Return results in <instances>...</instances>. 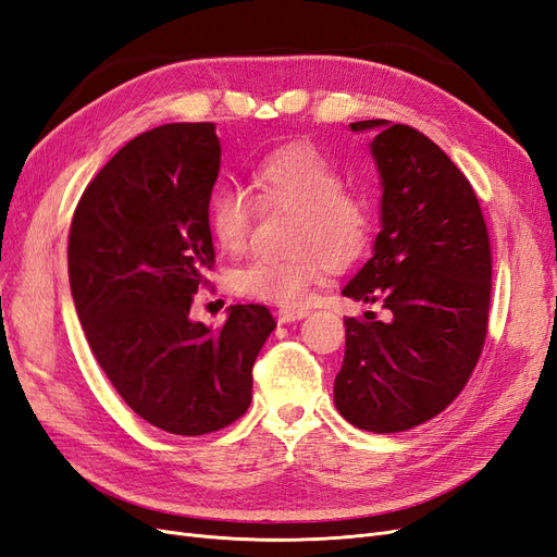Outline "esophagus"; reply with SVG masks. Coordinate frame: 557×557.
<instances>
[{
  "instance_id": "obj_1",
  "label": "esophagus",
  "mask_w": 557,
  "mask_h": 557,
  "mask_svg": "<svg viewBox=\"0 0 557 557\" xmlns=\"http://www.w3.org/2000/svg\"><path fill=\"white\" fill-rule=\"evenodd\" d=\"M309 311L307 309H278L276 311V320L281 325H288V323H295V320H301L307 318Z\"/></svg>"
}]
</instances>
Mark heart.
I'll list each match as a JSON object with an SVG mask.
<instances>
[{"label": "heart", "mask_w": 557, "mask_h": 557, "mask_svg": "<svg viewBox=\"0 0 557 557\" xmlns=\"http://www.w3.org/2000/svg\"><path fill=\"white\" fill-rule=\"evenodd\" d=\"M250 188L264 207L295 209L290 246L285 258H256L237 274V290L256 301L299 307L311 285L332 264H346L364 250L372 213L358 195L342 190V174L311 144H283L250 170ZM252 201L239 188H215L209 197V230L227 252L246 246Z\"/></svg>", "instance_id": "1"}]
</instances>
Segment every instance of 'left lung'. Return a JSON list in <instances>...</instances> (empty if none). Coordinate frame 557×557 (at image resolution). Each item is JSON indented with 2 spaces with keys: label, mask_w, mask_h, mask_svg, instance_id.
<instances>
[{
  "label": "left lung",
  "mask_w": 557,
  "mask_h": 557,
  "mask_svg": "<svg viewBox=\"0 0 557 557\" xmlns=\"http://www.w3.org/2000/svg\"><path fill=\"white\" fill-rule=\"evenodd\" d=\"M381 178L372 258L342 295L391 320L344 318L346 356L334 407L367 432L411 430L460 395L481 356L491 307V242L465 174L425 134L360 121Z\"/></svg>",
  "instance_id": "1"
}]
</instances>
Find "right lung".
<instances>
[{"label": "right lung", "instance_id": "obj_1", "mask_svg": "<svg viewBox=\"0 0 557 557\" xmlns=\"http://www.w3.org/2000/svg\"><path fill=\"white\" fill-rule=\"evenodd\" d=\"M221 172L213 123L139 134L83 193L70 230V285L99 367L146 423L199 436L250 407L252 364L276 323L267 307L195 323L213 264L209 197Z\"/></svg>", "mask_w": 557, "mask_h": 557}]
</instances>
